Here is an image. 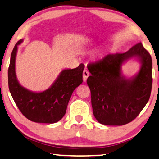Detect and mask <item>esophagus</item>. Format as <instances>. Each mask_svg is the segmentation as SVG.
Wrapping results in <instances>:
<instances>
[{
	"mask_svg": "<svg viewBox=\"0 0 159 159\" xmlns=\"http://www.w3.org/2000/svg\"><path fill=\"white\" fill-rule=\"evenodd\" d=\"M89 70H86V69H85L84 70V72H83V79H84V81H85V80H87L88 77H89Z\"/></svg>",
	"mask_w": 159,
	"mask_h": 159,
	"instance_id": "34e87169",
	"label": "esophagus"
}]
</instances>
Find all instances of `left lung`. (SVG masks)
<instances>
[{"mask_svg":"<svg viewBox=\"0 0 159 159\" xmlns=\"http://www.w3.org/2000/svg\"><path fill=\"white\" fill-rule=\"evenodd\" d=\"M133 57L140 62V69L134 76L127 78L121 74V66ZM88 69L91 74L87 84L93 115L100 124H127L137 117L149 100L152 60L141 42L127 52L107 54L100 61L89 64Z\"/></svg>","mask_w":159,"mask_h":159,"instance_id":"left-lung-1","label":"left lung"}]
</instances>
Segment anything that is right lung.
<instances>
[{
	"label": "right lung",
	"instance_id": "1",
	"mask_svg": "<svg viewBox=\"0 0 159 159\" xmlns=\"http://www.w3.org/2000/svg\"><path fill=\"white\" fill-rule=\"evenodd\" d=\"M23 42L19 40L12 50L8 68L10 92L22 114L34 122L53 124L64 117L74 90L82 84L84 65L73 69H64L49 89L42 92H33L20 84L16 73L17 47Z\"/></svg>",
	"mask_w": 159,
	"mask_h": 159
}]
</instances>
